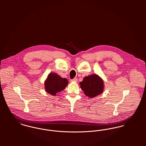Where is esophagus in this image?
Returning a JSON list of instances; mask_svg holds the SVG:
<instances>
[{"label":"esophagus","instance_id":"34e87169","mask_svg":"<svg viewBox=\"0 0 146 146\" xmlns=\"http://www.w3.org/2000/svg\"><path fill=\"white\" fill-rule=\"evenodd\" d=\"M71 82H74V83H76L78 82V79L77 78H74L72 80H71Z\"/></svg>","mask_w":146,"mask_h":146}]
</instances>
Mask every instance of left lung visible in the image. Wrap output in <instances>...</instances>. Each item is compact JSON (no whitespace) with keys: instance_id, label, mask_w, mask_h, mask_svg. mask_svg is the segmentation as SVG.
<instances>
[{"instance_id":"left-lung-1","label":"left lung","mask_w":146,"mask_h":146,"mask_svg":"<svg viewBox=\"0 0 146 146\" xmlns=\"http://www.w3.org/2000/svg\"><path fill=\"white\" fill-rule=\"evenodd\" d=\"M79 84L85 96L89 98H94L102 94L104 90V80L97 74L85 76Z\"/></svg>"}]
</instances>
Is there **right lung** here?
<instances>
[{
	"label": "right lung",
	"instance_id": "right-lung-1",
	"mask_svg": "<svg viewBox=\"0 0 146 146\" xmlns=\"http://www.w3.org/2000/svg\"><path fill=\"white\" fill-rule=\"evenodd\" d=\"M68 83L67 79L62 78L56 73L50 72L44 82L45 90L46 93L56 96L66 88Z\"/></svg>",
	"mask_w": 146,
	"mask_h": 146
}]
</instances>
